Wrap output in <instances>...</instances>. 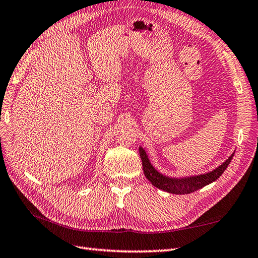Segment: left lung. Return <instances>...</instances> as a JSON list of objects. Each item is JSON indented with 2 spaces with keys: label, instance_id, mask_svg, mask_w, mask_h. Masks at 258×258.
Here are the masks:
<instances>
[{
  "label": "left lung",
  "instance_id": "obj_1",
  "mask_svg": "<svg viewBox=\"0 0 258 258\" xmlns=\"http://www.w3.org/2000/svg\"><path fill=\"white\" fill-rule=\"evenodd\" d=\"M139 153L142 161V167H144V172L147 179L156 187L173 194L192 193L194 191L200 190V188H202L205 185L210 184V183L214 182L215 180L219 179L223 174V172L226 170L234 156V154H232L224 163H222L219 168H216L215 170L212 171V172L196 176L182 177V179H172V177L165 176L161 173H159L158 171L152 167L144 149L139 148Z\"/></svg>",
  "mask_w": 258,
  "mask_h": 258
}]
</instances>
